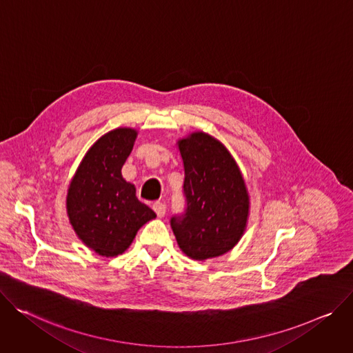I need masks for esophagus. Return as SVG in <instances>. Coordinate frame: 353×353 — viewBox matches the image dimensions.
<instances>
[{"mask_svg": "<svg viewBox=\"0 0 353 353\" xmlns=\"http://www.w3.org/2000/svg\"><path fill=\"white\" fill-rule=\"evenodd\" d=\"M152 210L155 212V214L159 217H164L165 216V212H167V208L164 203L161 202H154L152 203Z\"/></svg>", "mask_w": 353, "mask_h": 353, "instance_id": "obj_1", "label": "esophagus"}]
</instances>
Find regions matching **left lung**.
<instances>
[{
  "mask_svg": "<svg viewBox=\"0 0 353 353\" xmlns=\"http://www.w3.org/2000/svg\"><path fill=\"white\" fill-rule=\"evenodd\" d=\"M176 144L186 198L183 217L171 219L176 243L194 261L220 256L239 244L247 228L245 179L227 147L209 133L192 132Z\"/></svg>",
  "mask_w": 353,
  "mask_h": 353,
  "instance_id": "obj_1",
  "label": "left lung"
}]
</instances>
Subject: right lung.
Instances as JSON below:
<instances>
[{"label":"right lung","instance_id":"add662e5","mask_svg":"<svg viewBox=\"0 0 353 353\" xmlns=\"http://www.w3.org/2000/svg\"><path fill=\"white\" fill-rule=\"evenodd\" d=\"M139 132L117 128L101 136L85 152L67 189V216L77 237L101 256L122 255L141 225L155 213L136 196L122 176Z\"/></svg>","mask_w":353,"mask_h":353}]
</instances>
